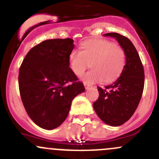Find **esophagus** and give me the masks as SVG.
Returning <instances> with one entry per match:
<instances>
[{
    "label": "esophagus",
    "mask_w": 159,
    "mask_h": 159,
    "mask_svg": "<svg viewBox=\"0 0 159 159\" xmlns=\"http://www.w3.org/2000/svg\"><path fill=\"white\" fill-rule=\"evenodd\" d=\"M84 85L85 87V89H88L89 88H91V85L89 84H87V83H84Z\"/></svg>",
    "instance_id": "34e87169"
}]
</instances>
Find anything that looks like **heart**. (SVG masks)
<instances>
[{
  "label": "heart",
  "mask_w": 159,
  "mask_h": 159,
  "mask_svg": "<svg viewBox=\"0 0 159 159\" xmlns=\"http://www.w3.org/2000/svg\"><path fill=\"white\" fill-rule=\"evenodd\" d=\"M124 49L107 39H91L81 45V51L71 50L68 56L69 66L77 76H81L91 63L92 69L87 72L83 81L89 84L101 81L109 83L120 76L126 65Z\"/></svg>",
  "instance_id": "heart-1"
}]
</instances>
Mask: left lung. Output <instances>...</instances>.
I'll list each match as a JSON object with an SVG mask.
<instances>
[{
    "label": "left lung",
    "instance_id": "obj_1",
    "mask_svg": "<svg viewBox=\"0 0 159 159\" xmlns=\"http://www.w3.org/2000/svg\"><path fill=\"white\" fill-rule=\"evenodd\" d=\"M103 36L117 40L126 52V61L123 72L115 82L104 88L98 87L99 97L93 107L103 123L118 126L130 119L139 103L144 89V68L138 52L127 37L116 33Z\"/></svg>",
    "mask_w": 159,
    "mask_h": 159
}]
</instances>
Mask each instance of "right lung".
Segmentation results:
<instances>
[{"mask_svg":"<svg viewBox=\"0 0 159 159\" xmlns=\"http://www.w3.org/2000/svg\"><path fill=\"white\" fill-rule=\"evenodd\" d=\"M73 39H47L28 52L19 70V90L28 116L39 127L53 129L66 119L71 102L85 91L69 67Z\"/></svg>","mask_w":159,"mask_h":159,"instance_id":"1","label":"right lung"}]
</instances>
